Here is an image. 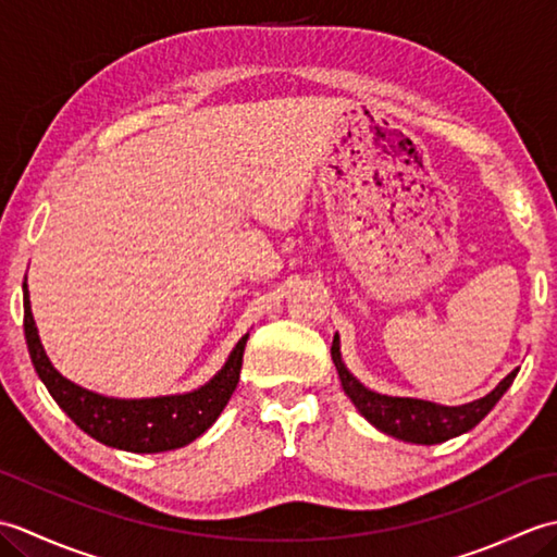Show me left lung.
<instances>
[{
  "mask_svg": "<svg viewBox=\"0 0 557 557\" xmlns=\"http://www.w3.org/2000/svg\"><path fill=\"white\" fill-rule=\"evenodd\" d=\"M330 354H333V361L337 366L342 387H345L347 397L354 401V407L361 411V417L366 421H371L377 431L393 435L397 441L417 445L445 443L449 437H457L474 429V425L498 405V399L507 393V387L512 385L519 371L515 369L510 375L503 377L498 387L486 397L474 399L461 407H443L435 405V401L413 397H387L363 387L357 377L347 371V366L342 363L337 335L333 339V349H330Z\"/></svg>",
  "mask_w": 557,
  "mask_h": 557,
  "instance_id": "left-lung-1",
  "label": "left lung"
}]
</instances>
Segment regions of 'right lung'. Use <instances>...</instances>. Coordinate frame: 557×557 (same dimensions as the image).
I'll return each instance as SVG.
<instances>
[{
    "mask_svg": "<svg viewBox=\"0 0 557 557\" xmlns=\"http://www.w3.org/2000/svg\"><path fill=\"white\" fill-rule=\"evenodd\" d=\"M23 330H26L35 371L57 405L66 411V417L98 443L126 449V453H168V449L184 447L203 435L227 407L234 387L239 383L248 339V335H244L236 342L222 371L194 393L150 399H114L66 381L50 363L33 321L26 282H23Z\"/></svg>",
    "mask_w": 557,
    "mask_h": 557,
    "instance_id": "obj_1",
    "label": "right lung"
}]
</instances>
